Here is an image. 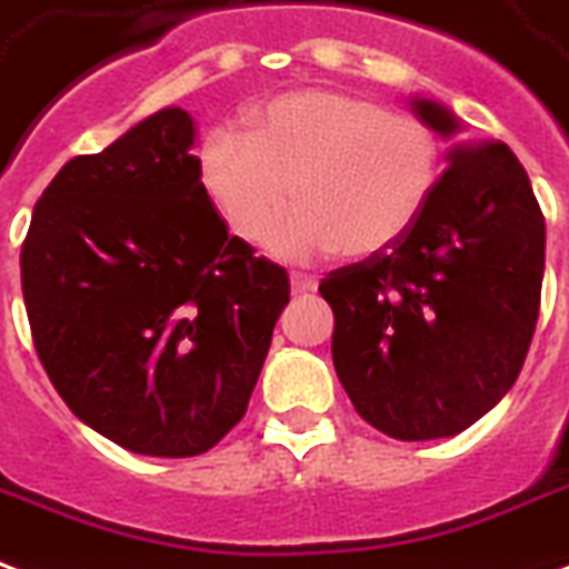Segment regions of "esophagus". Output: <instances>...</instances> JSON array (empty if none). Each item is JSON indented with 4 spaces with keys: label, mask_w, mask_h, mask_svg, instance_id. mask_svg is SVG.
Wrapping results in <instances>:
<instances>
[{
    "label": "esophagus",
    "mask_w": 569,
    "mask_h": 569,
    "mask_svg": "<svg viewBox=\"0 0 569 569\" xmlns=\"http://www.w3.org/2000/svg\"><path fill=\"white\" fill-rule=\"evenodd\" d=\"M289 283H292V292H313L317 289V277L313 273H301V271H292L289 273Z\"/></svg>",
    "instance_id": "obj_1"
}]
</instances>
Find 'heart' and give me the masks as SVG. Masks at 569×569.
Returning a JSON list of instances; mask_svg holds the SVG:
<instances>
[{"label":"heart","mask_w":569,"mask_h":569,"mask_svg":"<svg viewBox=\"0 0 569 569\" xmlns=\"http://www.w3.org/2000/svg\"><path fill=\"white\" fill-rule=\"evenodd\" d=\"M204 196L241 241L313 259L340 250L368 259L401 243L422 220L440 180L431 126L368 96L298 90L247 117V134L217 129L199 153Z\"/></svg>","instance_id":"heart-1"}]
</instances>
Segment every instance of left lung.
Returning a JSON list of instances; mask_svg holds the SVG:
<instances>
[{
    "label": "left lung",
    "mask_w": 569,
    "mask_h": 569,
    "mask_svg": "<svg viewBox=\"0 0 569 569\" xmlns=\"http://www.w3.org/2000/svg\"><path fill=\"white\" fill-rule=\"evenodd\" d=\"M437 134L449 108L413 99ZM422 220L391 250L331 271V356L356 413L395 440L461 435L512 389L540 317L546 220L503 141L456 144Z\"/></svg>",
    "instance_id": "left-lung-1"
}]
</instances>
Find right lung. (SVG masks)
Segmentation results:
<instances>
[{
	"instance_id": "add662e5",
	"label": "right lung",
	"mask_w": 569,
	"mask_h": 569,
	"mask_svg": "<svg viewBox=\"0 0 569 569\" xmlns=\"http://www.w3.org/2000/svg\"><path fill=\"white\" fill-rule=\"evenodd\" d=\"M162 108L41 192L20 250L36 352L92 431L138 456L208 452L247 413L289 273L229 238Z\"/></svg>"
}]
</instances>
